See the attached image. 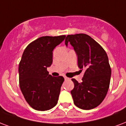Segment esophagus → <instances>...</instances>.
<instances>
[{"instance_id": "1", "label": "esophagus", "mask_w": 126, "mask_h": 126, "mask_svg": "<svg viewBox=\"0 0 126 126\" xmlns=\"http://www.w3.org/2000/svg\"><path fill=\"white\" fill-rule=\"evenodd\" d=\"M64 78H65V80H69V78H68L67 77H64Z\"/></svg>"}]
</instances>
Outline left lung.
<instances>
[{"mask_svg":"<svg viewBox=\"0 0 126 126\" xmlns=\"http://www.w3.org/2000/svg\"><path fill=\"white\" fill-rule=\"evenodd\" d=\"M68 43L77 54L80 71H84L81 82L71 79L74 104L82 110H91L101 104L110 86L111 68L108 55L98 42L85 33L67 35L65 45Z\"/></svg>","mask_w":126,"mask_h":126,"instance_id":"8db88e82","label":"left lung"}]
</instances>
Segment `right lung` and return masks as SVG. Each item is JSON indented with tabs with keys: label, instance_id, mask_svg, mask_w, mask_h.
<instances>
[{
	"label": "right lung",
	"instance_id": "add662e5",
	"mask_svg": "<svg viewBox=\"0 0 126 126\" xmlns=\"http://www.w3.org/2000/svg\"><path fill=\"white\" fill-rule=\"evenodd\" d=\"M65 35L42 36L27 46L21 59L19 84L25 100L39 111L50 110L57 104L64 78L49 75L47 67L53 61V50Z\"/></svg>",
	"mask_w": 126,
	"mask_h": 126
}]
</instances>
